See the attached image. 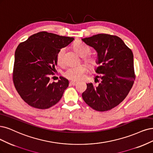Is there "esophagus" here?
<instances>
[{"label":"esophagus","mask_w":153,"mask_h":153,"mask_svg":"<svg viewBox=\"0 0 153 153\" xmlns=\"http://www.w3.org/2000/svg\"><path fill=\"white\" fill-rule=\"evenodd\" d=\"M76 83H77V82H76V81H71L70 82V85H75V84H76Z\"/></svg>","instance_id":"obj_1"}]
</instances>
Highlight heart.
<instances>
[{"instance_id": "heart-1", "label": "heart", "mask_w": 153, "mask_h": 153, "mask_svg": "<svg viewBox=\"0 0 153 153\" xmlns=\"http://www.w3.org/2000/svg\"><path fill=\"white\" fill-rule=\"evenodd\" d=\"M73 49L76 53L82 57H86L91 52V49L86 44L82 42H76L73 45ZM65 53V49H61L57 52L56 56V61L57 64L59 65H62V57ZM84 61L89 68H93L97 65V59L96 57L90 56L84 58ZM87 68L85 65H78L75 67L68 68L65 72V76L73 80H78L80 79L84 72L85 71Z\"/></svg>"}]
</instances>
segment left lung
<instances>
[{
    "label": "left lung",
    "mask_w": 153,
    "mask_h": 153,
    "mask_svg": "<svg viewBox=\"0 0 153 153\" xmlns=\"http://www.w3.org/2000/svg\"><path fill=\"white\" fill-rule=\"evenodd\" d=\"M82 40L97 52L99 66L95 71L101 74L99 83L87 84L82 98L98 111L109 110L123 101L133 85V53L117 36L101 33Z\"/></svg>",
    "instance_id": "1"
}]
</instances>
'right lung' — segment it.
<instances>
[{
    "mask_svg": "<svg viewBox=\"0 0 153 153\" xmlns=\"http://www.w3.org/2000/svg\"><path fill=\"white\" fill-rule=\"evenodd\" d=\"M74 40L46 31L31 35L15 52L13 82L23 101L37 109H48L59 101L69 81L64 77L50 82L59 51Z\"/></svg>",
    "mask_w": 153,
    "mask_h": 153,
    "instance_id": "add662e5",
    "label": "right lung"
}]
</instances>
